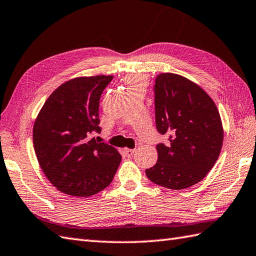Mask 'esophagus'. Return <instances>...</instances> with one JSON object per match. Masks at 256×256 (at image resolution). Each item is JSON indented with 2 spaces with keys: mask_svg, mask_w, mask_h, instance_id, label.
Returning <instances> with one entry per match:
<instances>
[{
  "mask_svg": "<svg viewBox=\"0 0 256 256\" xmlns=\"http://www.w3.org/2000/svg\"><path fill=\"white\" fill-rule=\"evenodd\" d=\"M123 152H124V155H126V157L130 158V157H132V156L134 155V152H135V150H130V148H124V150H123Z\"/></svg>",
  "mask_w": 256,
  "mask_h": 256,
  "instance_id": "esophagus-1",
  "label": "esophagus"
}]
</instances>
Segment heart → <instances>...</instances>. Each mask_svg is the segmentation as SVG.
<instances>
[{
  "instance_id": "heart-1",
  "label": "heart",
  "mask_w": 256,
  "mask_h": 256,
  "mask_svg": "<svg viewBox=\"0 0 256 256\" xmlns=\"http://www.w3.org/2000/svg\"><path fill=\"white\" fill-rule=\"evenodd\" d=\"M126 82L128 88H132L140 84H142V82H145L146 84V77L142 75H130L126 78Z\"/></svg>"
}]
</instances>
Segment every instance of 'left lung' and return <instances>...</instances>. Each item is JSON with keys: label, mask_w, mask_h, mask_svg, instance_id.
<instances>
[{"label": "left lung", "mask_w": 256, "mask_h": 256, "mask_svg": "<svg viewBox=\"0 0 256 256\" xmlns=\"http://www.w3.org/2000/svg\"><path fill=\"white\" fill-rule=\"evenodd\" d=\"M154 90L157 130L169 138L157 145V162L146 176L164 188H190L204 179L219 157L220 116L204 89L181 75H157Z\"/></svg>", "instance_id": "left-lung-1"}]
</instances>
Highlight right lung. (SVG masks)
<instances>
[{"instance_id": "1", "label": "right lung", "mask_w": 256, "mask_h": 256, "mask_svg": "<svg viewBox=\"0 0 256 256\" xmlns=\"http://www.w3.org/2000/svg\"><path fill=\"white\" fill-rule=\"evenodd\" d=\"M112 75L76 77L63 82L46 100L36 118L34 147L40 168L58 191L90 196L106 188L121 155L92 138L100 133L99 100Z\"/></svg>"}]
</instances>
